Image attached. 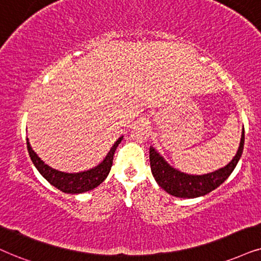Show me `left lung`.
<instances>
[{
	"mask_svg": "<svg viewBox=\"0 0 261 261\" xmlns=\"http://www.w3.org/2000/svg\"><path fill=\"white\" fill-rule=\"evenodd\" d=\"M245 144V128H242L240 147L233 159L229 164L213 172L204 174H189L174 169L164 159L154 147L149 148L150 170L156 183L170 195L184 199H195L211 193L226 180L235 170L243 151Z\"/></svg>",
	"mask_w": 261,
	"mask_h": 261,
	"instance_id": "8db88e82",
	"label": "left lung"
}]
</instances>
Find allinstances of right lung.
Returning a JSON list of instances; mask_svg holds the SVG:
<instances>
[{
  "label": "right lung",
  "instance_id": "1",
  "mask_svg": "<svg viewBox=\"0 0 261 261\" xmlns=\"http://www.w3.org/2000/svg\"><path fill=\"white\" fill-rule=\"evenodd\" d=\"M124 136H120L117 142L108 151L105 159L100 164L92 167L90 170L81 171V172H62V171L55 170L49 166L43 161L41 158L36 154V151L32 149L31 144H30L29 138H26V143H28V150L31 158L32 163L38 170V172L42 174L45 179L48 180L51 186H54L57 189L61 190L62 193L67 194H82L85 191L92 190L95 188L100 186V184L106 179L108 173H110L112 164H113V155L117 147L123 140Z\"/></svg>",
  "mask_w": 261,
  "mask_h": 261
}]
</instances>
